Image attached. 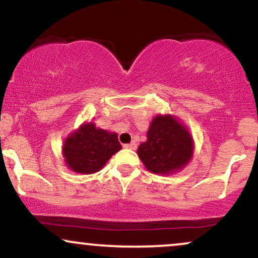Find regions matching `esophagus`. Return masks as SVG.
Listing matches in <instances>:
<instances>
[{"label":"esophagus","instance_id":"obj_1","mask_svg":"<svg viewBox=\"0 0 258 258\" xmlns=\"http://www.w3.org/2000/svg\"><path fill=\"white\" fill-rule=\"evenodd\" d=\"M124 148L133 149V151H135V149L138 148V145H136V142H130V144H126V145H124Z\"/></svg>","mask_w":258,"mask_h":258}]
</instances>
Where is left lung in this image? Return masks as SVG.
<instances>
[{"mask_svg": "<svg viewBox=\"0 0 258 258\" xmlns=\"http://www.w3.org/2000/svg\"><path fill=\"white\" fill-rule=\"evenodd\" d=\"M194 154V140L186 126L172 114H157L147 132V141L138 155L152 173L172 174L183 170Z\"/></svg>", "mask_w": 258, "mask_h": 258, "instance_id": "8db88e82", "label": "left lung"}]
</instances>
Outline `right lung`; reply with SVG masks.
<instances>
[{
	"label": "right lung",
	"instance_id": "add662e5",
	"mask_svg": "<svg viewBox=\"0 0 258 258\" xmlns=\"http://www.w3.org/2000/svg\"><path fill=\"white\" fill-rule=\"evenodd\" d=\"M120 148L117 133L97 128L93 122H85L67 136L62 154L72 171L92 174L100 171Z\"/></svg>",
	"mask_w": 258,
	"mask_h": 258
}]
</instances>
